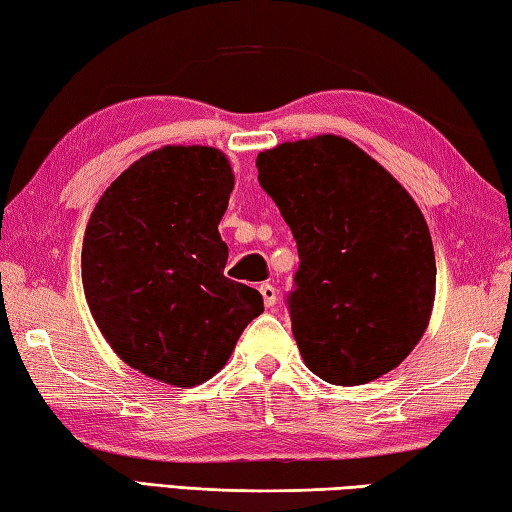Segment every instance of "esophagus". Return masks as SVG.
I'll return each mask as SVG.
<instances>
[{
    "label": "esophagus",
    "instance_id": "obj_1",
    "mask_svg": "<svg viewBox=\"0 0 512 512\" xmlns=\"http://www.w3.org/2000/svg\"><path fill=\"white\" fill-rule=\"evenodd\" d=\"M261 294H263V303H265V308H272L274 303H276V288L274 285H270V283H263L261 288Z\"/></svg>",
    "mask_w": 512,
    "mask_h": 512
}]
</instances>
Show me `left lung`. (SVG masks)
Listing matches in <instances>:
<instances>
[{"instance_id": "left-lung-1", "label": "left lung", "mask_w": 512, "mask_h": 512, "mask_svg": "<svg viewBox=\"0 0 512 512\" xmlns=\"http://www.w3.org/2000/svg\"><path fill=\"white\" fill-rule=\"evenodd\" d=\"M258 182L299 247L292 335L321 380L355 387L414 351L436 297L425 215L387 168L337 134L258 152Z\"/></svg>"}]
</instances>
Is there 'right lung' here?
I'll return each mask as SVG.
<instances>
[{
	"mask_svg": "<svg viewBox=\"0 0 512 512\" xmlns=\"http://www.w3.org/2000/svg\"><path fill=\"white\" fill-rule=\"evenodd\" d=\"M233 191L227 155L164 146L105 188L87 222L83 288L89 312L121 360L173 387L211 380L263 297L224 276L218 224Z\"/></svg>",
	"mask_w": 512,
	"mask_h": 512,
	"instance_id": "add662e5",
	"label": "right lung"
}]
</instances>
